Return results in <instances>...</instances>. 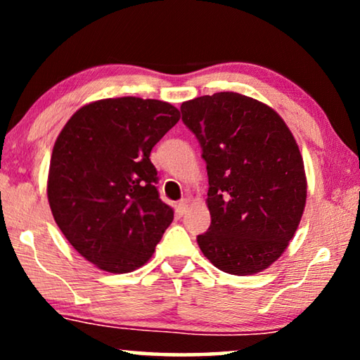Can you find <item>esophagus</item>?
Masks as SVG:
<instances>
[{
  "mask_svg": "<svg viewBox=\"0 0 360 360\" xmlns=\"http://www.w3.org/2000/svg\"><path fill=\"white\" fill-rule=\"evenodd\" d=\"M188 200H181L179 205H176V213H179L180 216H184L186 213V210H188Z\"/></svg>",
  "mask_w": 360,
  "mask_h": 360,
  "instance_id": "34e87169",
  "label": "esophagus"
}]
</instances>
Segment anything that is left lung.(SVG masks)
<instances>
[{"label": "left lung", "instance_id": "1", "mask_svg": "<svg viewBox=\"0 0 360 360\" xmlns=\"http://www.w3.org/2000/svg\"><path fill=\"white\" fill-rule=\"evenodd\" d=\"M208 170L211 224L196 240L214 267L254 275L272 265L297 233L307 175L292 131L277 111L233 91L181 103Z\"/></svg>", "mask_w": 360, "mask_h": 360}]
</instances>
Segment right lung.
Wrapping results in <instances>:
<instances>
[{
  "label": "right lung",
  "instance_id": "add662e5",
  "mask_svg": "<svg viewBox=\"0 0 360 360\" xmlns=\"http://www.w3.org/2000/svg\"><path fill=\"white\" fill-rule=\"evenodd\" d=\"M180 120L170 103L136 96L82 106L53 144L47 198L68 243L111 274L139 269L174 221L150 150Z\"/></svg>",
  "mask_w": 360,
  "mask_h": 360
}]
</instances>
